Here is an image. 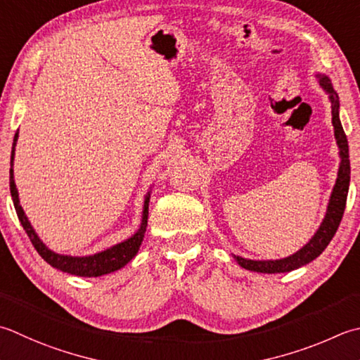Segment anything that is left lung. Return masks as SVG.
I'll return each instance as SVG.
<instances>
[{
  "label": "left lung",
  "mask_w": 360,
  "mask_h": 360,
  "mask_svg": "<svg viewBox=\"0 0 360 360\" xmlns=\"http://www.w3.org/2000/svg\"><path fill=\"white\" fill-rule=\"evenodd\" d=\"M316 79H319L320 87L326 91L329 103H330V114H333V126H334V137L337 146H339V156H340V165L339 172H337V179L335 186L330 192V198L328 202L326 215L323 218L320 228L316 229L315 234L312 236L311 240H309L301 250L293 252L288 257L284 259H276V260H252V259H245L240 256L232 255L236 259V262L243 266L245 270L250 271H257V273H287L292 270H297L300 266L312 262L314 259L319 257L323 251H325L329 242L333 240L334 234L337 232V228L342 221V217L345 212V206H347V196H348V188H349V151H348V140L345 136V131L340 123V103H339V95L335 94L333 89V84L326 75L316 73Z\"/></svg>",
  "instance_id": "1"
}]
</instances>
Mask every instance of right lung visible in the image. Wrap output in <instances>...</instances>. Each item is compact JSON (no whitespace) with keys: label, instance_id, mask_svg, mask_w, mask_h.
Wrapping results in <instances>:
<instances>
[{"label":"right lung","instance_id":"1","mask_svg":"<svg viewBox=\"0 0 360 360\" xmlns=\"http://www.w3.org/2000/svg\"><path fill=\"white\" fill-rule=\"evenodd\" d=\"M18 140V132L13 137L12 143V153H11V172H9V184H11V195L13 206H15L18 220L21 226L26 231L27 237L32 242L34 248L37 250L39 255L44 257V260L53 266V269H58L63 273L75 274V276H82V278H98L103 276V274H109L112 271H117L120 269L131 262L132 257L137 255L140 245L143 242L146 224H148V204H150V195L148 192L143 201V212H142V223H140V228L136 231V234H132L129 238L120 242L110 248L95 252V255L90 256H67V255H59V252H54L48 248V246L40 240L37 232L34 231L31 226L30 220L25 214L23 207L20 206V198H18V190L15 186V179H13V158H15V146Z\"/></svg>","mask_w":360,"mask_h":360}]
</instances>
